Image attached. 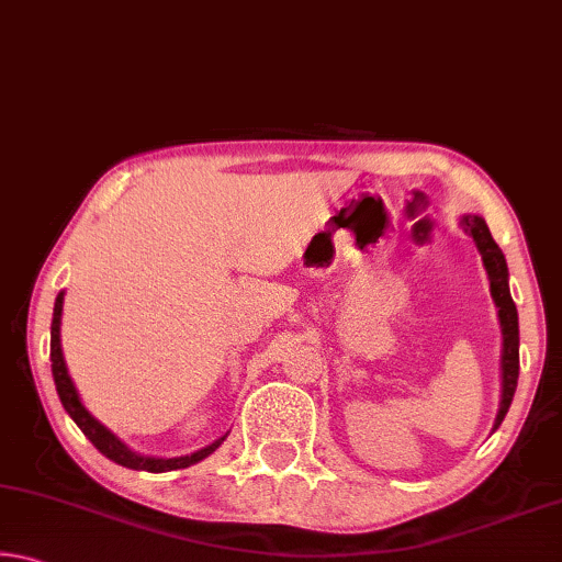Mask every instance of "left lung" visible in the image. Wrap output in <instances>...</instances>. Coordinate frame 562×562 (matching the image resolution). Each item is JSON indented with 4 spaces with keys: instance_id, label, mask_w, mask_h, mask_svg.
Instances as JSON below:
<instances>
[{
    "instance_id": "left-lung-1",
    "label": "left lung",
    "mask_w": 562,
    "mask_h": 562,
    "mask_svg": "<svg viewBox=\"0 0 562 562\" xmlns=\"http://www.w3.org/2000/svg\"><path fill=\"white\" fill-rule=\"evenodd\" d=\"M461 231L465 235L473 237L475 247H479L483 268L488 272V282H491V297L496 302L498 310V322H501V337H503V349H501V404H498V414L496 422H493V431L498 429L506 418L513 394H516L518 386V310L513 304L510 297V288H508V265H506V255L501 252V247L493 240V235L488 231L486 221L481 215H461Z\"/></svg>"
}]
</instances>
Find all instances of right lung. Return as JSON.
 Returning a JSON list of instances; mask_svg holds the SVG:
<instances>
[{"mask_svg": "<svg viewBox=\"0 0 562 562\" xmlns=\"http://www.w3.org/2000/svg\"><path fill=\"white\" fill-rule=\"evenodd\" d=\"M61 312H64V290L56 294L54 317H52V374H54L56 394H59L66 414L74 418L76 426L83 431V436H87V439L97 446V449L106 456V459H111L119 465H126V469H133V471L164 473V471L188 469V465L207 459V456H211L217 446L227 439V434H225V436H221V439H215L211 446H205V449L190 453V456H176V459H156V456H144V453L131 451L116 434L109 431L106 426H103L99 418H93L89 408L81 404L79 392H76V386L71 382L69 369H66V361H64V351H61Z\"/></svg>", "mask_w": 562, "mask_h": 562, "instance_id": "obj_1", "label": "right lung"}]
</instances>
